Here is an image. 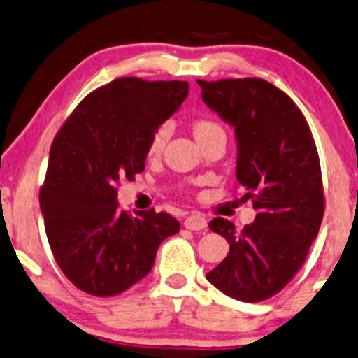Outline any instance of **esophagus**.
I'll use <instances>...</instances> for the list:
<instances>
[{"instance_id":"1","label":"esophagus","mask_w":358,"mask_h":358,"mask_svg":"<svg viewBox=\"0 0 358 358\" xmlns=\"http://www.w3.org/2000/svg\"><path fill=\"white\" fill-rule=\"evenodd\" d=\"M208 222L201 214H192L185 219V227L189 229V231H201V229H206Z\"/></svg>"}]
</instances>
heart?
Instances as JSON below:
<instances>
[{"label": "heart", "instance_id": "1", "mask_svg": "<svg viewBox=\"0 0 358 358\" xmlns=\"http://www.w3.org/2000/svg\"><path fill=\"white\" fill-rule=\"evenodd\" d=\"M221 129V126L213 121H208V119H196V121L193 122V134L196 137V141L203 139V137H206L211 134L214 131H219ZM169 134H170V127L169 124H164V126H160L159 129L154 132V136H152L150 139V144H149V154L155 155L159 154V152L164 149L166 139H169Z\"/></svg>", "mask_w": 358, "mask_h": 358}]
</instances>
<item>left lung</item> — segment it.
I'll return each mask as SVG.
<instances>
[{"label": "left lung", "mask_w": 358, "mask_h": 358, "mask_svg": "<svg viewBox=\"0 0 358 358\" xmlns=\"http://www.w3.org/2000/svg\"><path fill=\"white\" fill-rule=\"evenodd\" d=\"M198 85L208 108L234 127L237 182L257 211L241 232L227 219L209 222L229 242V254L206 278L239 301H264L296 275L319 232L324 192L316 144L303 113L275 85L262 78Z\"/></svg>", "instance_id": "8db88e82"}]
</instances>
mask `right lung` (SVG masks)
<instances>
[{"mask_svg": "<svg viewBox=\"0 0 358 358\" xmlns=\"http://www.w3.org/2000/svg\"><path fill=\"white\" fill-rule=\"evenodd\" d=\"M187 96V82L124 76L90 93L57 132L41 211L55 262L82 292L108 298L129 289L180 231L166 213L121 211L116 187L145 169L152 136Z\"/></svg>", "mask_w": 358, "mask_h": 358, "instance_id": "1", "label": "right lung"}]
</instances>
